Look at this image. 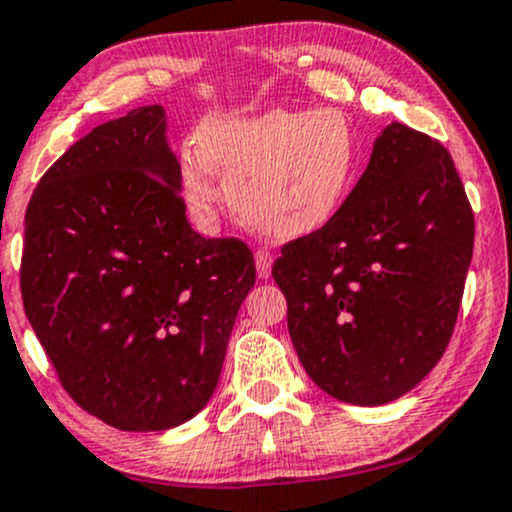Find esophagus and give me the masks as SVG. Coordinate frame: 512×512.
<instances>
[{
  "mask_svg": "<svg viewBox=\"0 0 512 512\" xmlns=\"http://www.w3.org/2000/svg\"><path fill=\"white\" fill-rule=\"evenodd\" d=\"M273 266V254L268 249H256V271L261 278H268L271 275Z\"/></svg>",
  "mask_w": 512,
  "mask_h": 512,
  "instance_id": "obj_1",
  "label": "esophagus"
}]
</instances>
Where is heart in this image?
Masks as SVG:
<instances>
[{"mask_svg":"<svg viewBox=\"0 0 512 512\" xmlns=\"http://www.w3.org/2000/svg\"><path fill=\"white\" fill-rule=\"evenodd\" d=\"M358 145L336 108L273 111L208 120L198 147L181 157V186L191 208L212 215L220 176L244 225L266 237L317 232L353 186Z\"/></svg>","mask_w":512,"mask_h":512,"instance_id":"obj_1","label":"heart"}]
</instances>
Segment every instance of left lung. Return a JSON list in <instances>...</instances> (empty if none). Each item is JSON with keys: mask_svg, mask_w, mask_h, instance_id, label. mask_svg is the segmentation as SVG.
<instances>
[{"mask_svg": "<svg viewBox=\"0 0 512 512\" xmlns=\"http://www.w3.org/2000/svg\"><path fill=\"white\" fill-rule=\"evenodd\" d=\"M472 251L474 212L450 152L387 125L336 215L273 263L314 384L355 406L411 392L450 343Z\"/></svg>", "mask_w": 512, "mask_h": 512, "instance_id": "left-lung-1", "label": "left lung"}]
</instances>
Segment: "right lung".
Masks as SVG:
<instances>
[{
	"instance_id": "right-lung-1",
	"label": "right lung",
	"mask_w": 512,
	"mask_h": 512,
	"mask_svg": "<svg viewBox=\"0 0 512 512\" xmlns=\"http://www.w3.org/2000/svg\"><path fill=\"white\" fill-rule=\"evenodd\" d=\"M162 106L108 120L43 174L26 208L21 300L65 392L120 430L181 426L220 380L256 283L249 246L186 220Z\"/></svg>"
}]
</instances>
